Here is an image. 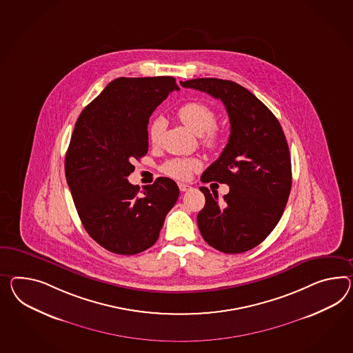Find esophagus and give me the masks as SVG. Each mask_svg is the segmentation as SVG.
<instances>
[{
	"label": "esophagus",
	"mask_w": 353,
	"mask_h": 353,
	"mask_svg": "<svg viewBox=\"0 0 353 353\" xmlns=\"http://www.w3.org/2000/svg\"><path fill=\"white\" fill-rule=\"evenodd\" d=\"M179 190H181V192H188V190H192V187H190V184L179 183Z\"/></svg>",
	"instance_id": "esophagus-1"
}]
</instances>
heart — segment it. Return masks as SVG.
I'll use <instances>...</instances> for the list:
<instances>
[{
    "label": "heart",
    "mask_w": 353,
    "mask_h": 353,
    "mask_svg": "<svg viewBox=\"0 0 353 353\" xmlns=\"http://www.w3.org/2000/svg\"><path fill=\"white\" fill-rule=\"evenodd\" d=\"M178 117L194 133L201 134V142L205 147L215 148L220 143L221 133L215 127L216 114L208 103L199 101L187 102L178 110ZM165 127L166 121L163 117H157L151 121L148 127V138L152 145H157L160 142ZM201 166L202 163L199 159L175 157L163 163V172L174 179L187 181L193 172L201 169Z\"/></svg>",
    "instance_id": "b5f03b06"
}]
</instances>
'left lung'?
I'll use <instances>...</instances> for the list:
<instances>
[{"instance_id": "left-lung-1", "label": "left lung", "mask_w": 353, "mask_h": 353, "mask_svg": "<svg viewBox=\"0 0 353 353\" xmlns=\"http://www.w3.org/2000/svg\"><path fill=\"white\" fill-rule=\"evenodd\" d=\"M181 84L221 100L230 121L228 145L201 176L230 190L219 201L216 192L199 188L206 199L199 232L220 252L250 251L272 233L288 202L292 166L284 132L272 111L235 81L199 78Z\"/></svg>"}]
</instances>
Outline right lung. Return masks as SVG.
<instances>
[{
	"instance_id": "obj_1",
	"label": "right lung",
	"mask_w": 353,
	"mask_h": 353,
	"mask_svg": "<svg viewBox=\"0 0 353 353\" xmlns=\"http://www.w3.org/2000/svg\"><path fill=\"white\" fill-rule=\"evenodd\" d=\"M172 77L118 78L81 111L65 157V175L81 224L110 252L136 254L152 247L179 197L169 178L139 192L128 181L133 160L148 151V119Z\"/></svg>"
}]
</instances>
